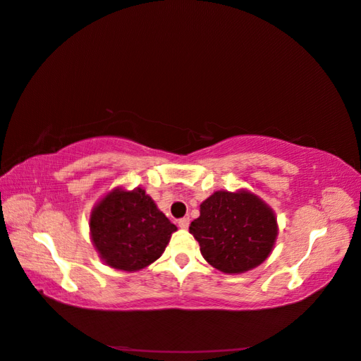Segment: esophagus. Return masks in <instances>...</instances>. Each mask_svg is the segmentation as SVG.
Returning a JSON list of instances; mask_svg holds the SVG:
<instances>
[{"instance_id":"34e87169","label":"esophagus","mask_w":361,"mask_h":361,"mask_svg":"<svg viewBox=\"0 0 361 361\" xmlns=\"http://www.w3.org/2000/svg\"><path fill=\"white\" fill-rule=\"evenodd\" d=\"M178 224H179L180 229H188V226H190V218H182V219H179Z\"/></svg>"}]
</instances>
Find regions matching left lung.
Segmentation results:
<instances>
[{"instance_id":"obj_1","label":"left lung","mask_w":361,"mask_h":361,"mask_svg":"<svg viewBox=\"0 0 361 361\" xmlns=\"http://www.w3.org/2000/svg\"><path fill=\"white\" fill-rule=\"evenodd\" d=\"M190 233L213 268L241 274L273 252L279 226L274 210L252 191L219 190L201 204Z\"/></svg>"}]
</instances>
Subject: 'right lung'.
<instances>
[{
  "mask_svg": "<svg viewBox=\"0 0 361 361\" xmlns=\"http://www.w3.org/2000/svg\"><path fill=\"white\" fill-rule=\"evenodd\" d=\"M90 240L107 267L135 273L164 254L178 231L143 188L115 187L90 213Z\"/></svg>",
  "mask_w": 361,
  "mask_h": 361,
  "instance_id": "1",
  "label": "right lung"
}]
</instances>
